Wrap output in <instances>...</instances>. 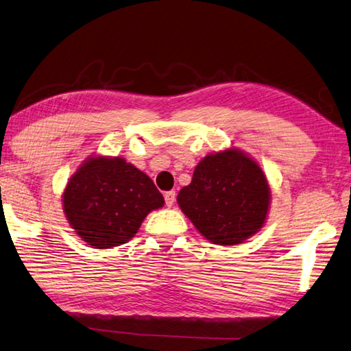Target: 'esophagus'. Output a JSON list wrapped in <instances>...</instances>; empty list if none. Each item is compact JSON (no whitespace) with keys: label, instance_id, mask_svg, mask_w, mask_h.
<instances>
[{"label":"esophagus","instance_id":"obj_1","mask_svg":"<svg viewBox=\"0 0 351 351\" xmlns=\"http://www.w3.org/2000/svg\"><path fill=\"white\" fill-rule=\"evenodd\" d=\"M164 199H165V206L167 207H171L175 204V199H176V193L173 192V190H170V192H167L164 195Z\"/></svg>","mask_w":351,"mask_h":351}]
</instances>
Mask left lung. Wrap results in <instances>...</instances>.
Returning a JSON list of instances; mask_svg holds the SVG:
<instances>
[{
    "label": "left lung",
    "mask_w": 351,
    "mask_h": 351,
    "mask_svg": "<svg viewBox=\"0 0 351 351\" xmlns=\"http://www.w3.org/2000/svg\"><path fill=\"white\" fill-rule=\"evenodd\" d=\"M178 206L204 238L237 245L265 226L271 189L258 161L237 147L204 156Z\"/></svg>",
    "instance_id": "1"
}]
</instances>
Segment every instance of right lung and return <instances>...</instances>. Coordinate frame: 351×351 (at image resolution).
I'll return each mask as SVG.
<instances>
[{
  "label": "right lung",
  "mask_w": 351,
  "mask_h": 351,
  "mask_svg": "<svg viewBox=\"0 0 351 351\" xmlns=\"http://www.w3.org/2000/svg\"><path fill=\"white\" fill-rule=\"evenodd\" d=\"M164 197L150 178L121 156L90 155L62 192L69 226L99 250L123 245L138 233Z\"/></svg>",
  "instance_id": "obj_1"
}]
</instances>
